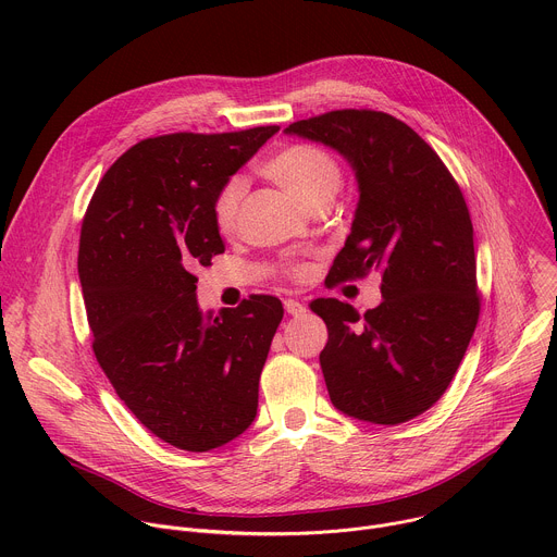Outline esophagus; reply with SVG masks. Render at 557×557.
Returning a JSON list of instances; mask_svg holds the SVG:
<instances>
[{
    "label": "esophagus",
    "mask_w": 557,
    "mask_h": 557,
    "mask_svg": "<svg viewBox=\"0 0 557 557\" xmlns=\"http://www.w3.org/2000/svg\"><path fill=\"white\" fill-rule=\"evenodd\" d=\"M284 308H286V312L293 314V317H301V314L306 312V306L299 304L297 299H286V301H284Z\"/></svg>",
    "instance_id": "34e87169"
}]
</instances>
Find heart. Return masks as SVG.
Returning <instances> with one entry per match:
<instances>
[{
    "mask_svg": "<svg viewBox=\"0 0 557 557\" xmlns=\"http://www.w3.org/2000/svg\"><path fill=\"white\" fill-rule=\"evenodd\" d=\"M262 174L286 189L295 200L308 209L322 200H333L342 187V168L335 158L314 145H290L262 165ZM245 198V183L240 178L226 181L213 198V220L222 233L237 224L240 205ZM293 273L304 277L306 267H295Z\"/></svg>",
    "mask_w": 557,
    "mask_h": 557,
    "instance_id": "b5f03b06",
    "label": "heart"
}]
</instances>
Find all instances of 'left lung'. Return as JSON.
<instances>
[{
    "instance_id": "8db88e82",
    "label": "left lung",
    "mask_w": 557,
    "mask_h": 557,
    "mask_svg": "<svg viewBox=\"0 0 557 557\" xmlns=\"http://www.w3.org/2000/svg\"><path fill=\"white\" fill-rule=\"evenodd\" d=\"M339 151L359 202L333 282L381 273L376 308L314 299L329 326L320 355L333 406L376 425L430 410L454 379L481 312L473 226L438 153L404 121L335 110L284 129Z\"/></svg>"
}]
</instances>
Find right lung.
I'll use <instances>...</instances> for the list:
<instances>
[{
  "label": "right lung",
  "mask_w": 557,
  "mask_h": 557,
  "mask_svg": "<svg viewBox=\"0 0 557 557\" xmlns=\"http://www.w3.org/2000/svg\"><path fill=\"white\" fill-rule=\"evenodd\" d=\"M277 132L140 140L106 172L82 224L78 280L97 361L129 412L178 449L222 447L258 414L282 301L253 295L205 314L194 269L224 251L218 189Z\"/></svg>",
  "instance_id": "add662e5"
}]
</instances>
